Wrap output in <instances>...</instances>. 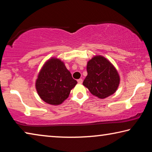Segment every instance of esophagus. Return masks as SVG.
<instances>
[{"label": "esophagus", "mask_w": 152, "mask_h": 152, "mask_svg": "<svg viewBox=\"0 0 152 152\" xmlns=\"http://www.w3.org/2000/svg\"><path fill=\"white\" fill-rule=\"evenodd\" d=\"M77 81H78V84H82V82H83V80H82V78H80V79H78V80H77Z\"/></svg>", "instance_id": "34e87169"}]
</instances>
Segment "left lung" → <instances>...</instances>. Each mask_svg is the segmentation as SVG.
Returning <instances> with one entry per match:
<instances>
[{"label": "left lung", "instance_id": "1", "mask_svg": "<svg viewBox=\"0 0 152 152\" xmlns=\"http://www.w3.org/2000/svg\"><path fill=\"white\" fill-rule=\"evenodd\" d=\"M88 75L83 85L92 94L103 99L114 94L118 88L120 76L115 66L102 56H95L87 63Z\"/></svg>", "mask_w": 152, "mask_h": 152}]
</instances>
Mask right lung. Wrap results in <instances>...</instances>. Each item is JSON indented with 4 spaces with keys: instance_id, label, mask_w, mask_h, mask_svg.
I'll use <instances>...</instances> for the list:
<instances>
[{
    "instance_id": "add662e5",
    "label": "right lung",
    "mask_w": 152,
    "mask_h": 152,
    "mask_svg": "<svg viewBox=\"0 0 152 152\" xmlns=\"http://www.w3.org/2000/svg\"><path fill=\"white\" fill-rule=\"evenodd\" d=\"M70 72L60 59L51 58L43 64L35 82L39 97L46 103L59 105L68 99L76 85Z\"/></svg>"
}]
</instances>
